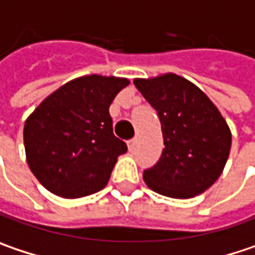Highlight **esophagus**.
I'll list each match as a JSON object with an SVG mask.
<instances>
[{
    "label": "esophagus",
    "instance_id": "esophagus-1",
    "mask_svg": "<svg viewBox=\"0 0 255 255\" xmlns=\"http://www.w3.org/2000/svg\"><path fill=\"white\" fill-rule=\"evenodd\" d=\"M135 145H136V139H130V140H128V148H129V151H130V152L135 149Z\"/></svg>",
    "mask_w": 255,
    "mask_h": 255
}]
</instances>
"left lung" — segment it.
Here are the masks:
<instances>
[{
  "mask_svg": "<svg viewBox=\"0 0 255 255\" xmlns=\"http://www.w3.org/2000/svg\"><path fill=\"white\" fill-rule=\"evenodd\" d=\"M133 84L158 113L165 148L152 168L143 171L145 184L162 196L190 199L219 178L231 151L227 120L193 82L167 72Z\"/></svg>",
  "mask_w": 255,
  "mask_h": 255,
  "instance_id": "8db88e82",
  "label": "left lung"
}]
</instances>
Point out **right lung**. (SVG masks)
<instances>
[{"instance_id":"add662e5","label":"right lung","mask_w":255,"mask_h":255,"mask_svg":"<svg viewBox=\"0 0 255 255\" xmlns=\"http://www.w3.org/2000/svg\"><path fill=\"white\" fill-rule=\"evenodd\" d=\"M128 78L99 74L71 80L49 94L24 123L28 168L64 199L97 193L128 146L113 135L109 107Z\"/></svg>"}]
</instances>
